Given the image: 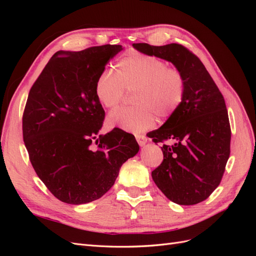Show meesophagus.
I'll return each mask as SVG.
<instances>
[{"label":"esophagus","instance_id":"1","mask_svg":"<svg viewBox=\"0 0 256 256\" xmlns=\"http://www.w3.org/2000/svg\"><path fill=\"white\" fill-rule=\"evenodd\" d=\"M136 141H138V143L140 146H144L147 143V138L143 134H136Z\"/></svg>","mask_w":256,"mask_h":256}]
</instances>
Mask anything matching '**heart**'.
<instances>
[{
    "instance_id": "heart-1",
    "label": "heart",
    "mask_w": 256,
    "mask_h": 256,
    "mask_svg": "<svg viewBox=\"0 0 256 256\" xmlns=\"http://www.w3.org/2000/svg\"><path fill=\"white\" fill-rule=\"evenodd\" d=\"M134 92L136 106L122 108L108 116L110 127L128 132H143L156 124L173 116L182 104L186 79L180 70L168 68L166 62L142 53L122 58L116 65V74H100L95 85L98 102L106 109H115L125 96Z\"/></svg>"
}]
</instances>
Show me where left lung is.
I'll return each instance as SVG.
<instances>
[{"label":"left lung","instance_id":"left-lung-1","mask_svg":"<svg viewBox=\"0 0 256 256\" xmlns=\"http://www.w3.org/2000/svg\"><path fill=\"white\" fill-rule=\"evenodd\" d=\"M146 56L164 58L186 79L182 104L173 116L150 134L161 147L164 161L152 172L162 193L180 205L203 202L218 187L230 157V127L226 102L200 58L178 44H134Z\"/></svg>","mask_w":256,"mask_h":256}]
</instances>
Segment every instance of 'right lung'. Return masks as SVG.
I'll return each mask as SVG.
<instances>
[{"label": "right lung", "mask_w": 256, "mask_h": 256, "mask_svg": "<svg viewBox=\"0 0 256 256\" xmlns=\"http://www.w3.org/2000/svg\"><path fill=\"white\" fill-rule=\"evenodd\" d=\"M122 50L120 44H104L58 51L28 92L23 141L37 176L64 203L80 205L102 198L124 162L140 150L134 136L122 130L96 138L104 120L96 81Z\"/></svg>", "instance_id": "right-lung-1"}]
</instances>
